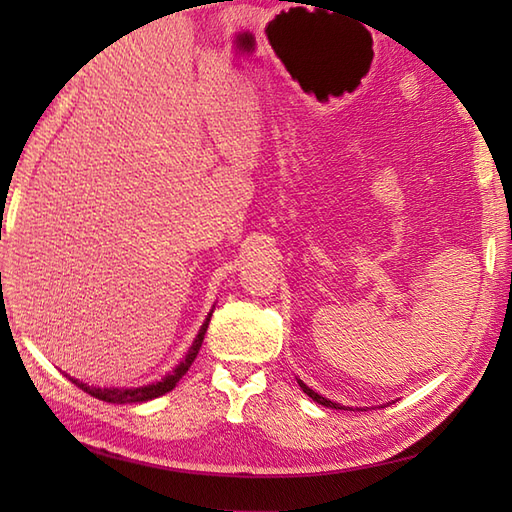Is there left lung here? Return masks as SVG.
Segmentation results:
<instances>
[{"label":"left lung","instance_id":"8db88e82","mask_svg":"<svg viewBox=\"0 0 512 512\" xmlns=\"http://www.w3.org/2000/svg\"><path fill=\"white\" fill-rule=\"evenodd\" d=\"M299 385H301V389L306 391V394H308L314 402H319V405H323V407H330V409H345V407H341V405H339V402H332V400H328V398H323L321 394H317V391H312L306 383H301V380H299ZM347 409H350V407H347Z\"/></svg>","mask_w":512,"mask_h":512}]
</instances>
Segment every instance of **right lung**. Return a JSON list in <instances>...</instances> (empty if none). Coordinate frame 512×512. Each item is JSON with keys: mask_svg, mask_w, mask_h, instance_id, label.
Listing matches in <instances>:
<instances>
[{"mask_svg": "<svg viewBox=\"0 0 512 512\" xmlns=\"http://www.w3.org/2000/svg\"><path fill=\"white\" fill-rule=\"evenodd\" d=\"M211 314L213 312H209V317H206V321L202 323V328H200L198 336H195L193 345L189 347V354L184 356V361L176 369H173L171 374H167L162 380H156V383L143 385V387H129V389H125V387H105V389H101V387H90V385H85V383H79V380L70 378L68 374H65V376H68L76 387H81L83 391H88L90 396L99 398V400H105V402H116V405H127V402H145V400H151V398H158V396L167 394V391H171L173 387H176L178 380L189 372L191 363L195 361V356H198L200 347H202L206 328H209V321H211Z\"/></svg>", "mask_w": 512, "mask_h": 512, "instance_id": "obj_1", "label": "right lung"}]
</instances>
